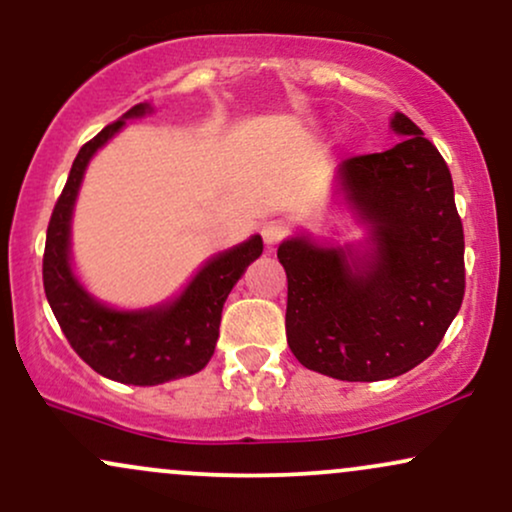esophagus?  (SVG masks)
Instances as JSON below:
<instances>
[{"instance_id":"34e87169","label":"esophagus","mask_w":512,"mask_h":512,"mask_svg":"<svg viewBox=\"0 0 512 512\" xmlns=\"http://www.w3.org/2000/svg\"><path fill=\"white\" fill-rule=\"evenodd\" d=\"M288 236V224L283 219H272L262 226V238L267 245H279Z\"/></svg>"}]
</instances>
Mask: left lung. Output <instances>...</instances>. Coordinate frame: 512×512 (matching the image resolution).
I'll use <instances>...</instances> for the list:
<instances>
[{
    "label": "left lung",
    "instance_id": "8db88e82",
    "mask_svg": "<svg viewBox=\"0 0 512 512\" xmlns=\"http://www.w3.org/2000/svg\"><path fill=\"white\" fill-rule=\"evenodd\" d=\"M396 147L338 169L350 207L372 226L374 252L307 238L279 245L286 269V338L298 362L341 381L400 377L427 360L465 295V236L453 178L439 150L405 114Z\"/></svg>",
    "mask_w": 512,
    "mask_h": 512
}]
</instances>
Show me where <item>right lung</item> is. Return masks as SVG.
<instances>
[{
  "label": "right lung",
  "instance_id": "obj_1",
  "mask_svg": "<svg viewBox=\"0 0 512 512\" xmlns=\"http://www.w3.org/2000/svg\"><path fill=\"white\" fill-rule=\"evenodd\" d=\"M147 104H135L128 116H143ZM104 126L80 147L47 226L42 283L66 341L102 377L133 386H155L200 372L212 360L219 338L221 310L231 288L250 262L262 255V238L252 236L238 248L221 252L200 269L178 300L145 312H116L92 300L80 288L69 264V226L83 171L90 157L123 126Z\"/></svg>",
  "mask_w": 512,
  "mask_h": 512
}]
</instances>
